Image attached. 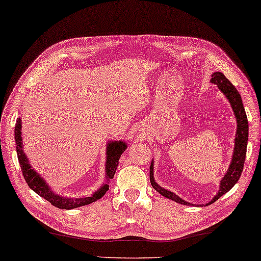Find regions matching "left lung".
Wrapping results in <instances>:
<instances>
[{
    "label": "left lung",
    "instance_id": "1",
    "mask_svg": "<svg viewBox=\"0 0 261 261\" xmlns=\"http://www.w3.org/2000/svg\"><path fill=\"white\" fill-rule=\"evenodd\" d=\"M210 82L214 85H216L217 88L221 90L222 94L226 97V100L229 101L231 108H232V111L234 114L236 121H237V130H236V136H234V147L232 152V159H231V163L226 169V173L224 174V176H223L220 181V187H218V192L216 195L212 198V201H209L208 203L205 204L189 203V202L185 201L184 198H181L179 195H176L175 193L161 187L160 185L155 182L154 173H153L154 172V161H153V159L151 161L150 181H151L152 187L154 188L159 194H161L164 197H167L169 200L184 205L205 206L214 203L215 201H217L218 198L224 195L225 193L229 192V190L238 182L239 177L242 175L244 161H245V156H246L247 140H249V122H247L246 113H245V109H244L241 94L238 93V90L236 89V87L231 84L229 80H227L224 74L221 72L213 73Z\"/></svg>",
    "mask_w": 261,
    "mask_h": 261
}]
</instances>
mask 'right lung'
<instances>
[{"mask_svg":"<svg viewBox=\"0 0 261 261\" xmlns=\"http://www.w3.org/2000/svg\"><path fill=\"white\" fill-rule=\"evenodd\" d=\"M15 142H16V152H17L18 161L22 168V173L27 184L35 193L38 194L39 196L44 197L45 200L48 201L49 203L53 204L59 209L71 210L79 208V206L87 205L93 203V202L100 200L105 194L109 190V182L113 179L116 168L118 166V160L121 158L122 153L126 150L127 143L123 140H111L107 143L106 150V180L102 186L96 192H94L89 196H81V197H67L61 196L56 193L51 188L44 177H41L38 172L35 168H32L29 161L28 155L23 150V134H22V121L17 118L15 125Z\"/></svg>","mask_w":261,"mask_h":261,"instance_id":"obj_1","label":"right lung"}]
</instances>
